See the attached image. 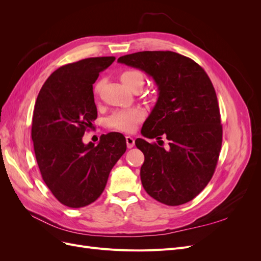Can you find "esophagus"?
I'll return each mask as SVG.
<instances>
[{
    "mask_svg": "<svg viewBox=\"0 0 261 261\" xmlns=\"http://www.w3.org/2000/svg\"><path fill=\"white\" fill-rule=\"evenodd\" d=\"M126 145H127V148H133L135 145V139L130 136H126Z\"/></svg>",
    "mask_w": 261,
    "mask_h": 261,
    "instance_id": "1",
    "label": "esophagus"
}]
</instances>
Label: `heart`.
I'll return each instance as SVG.
<instances>
[{
  "mask_svg": "<svg viewBox=\"0 0 261 261\" xmlns=\"http://www.w3.org/2000/svg\"><path fill=\"white\" fill-rule=\"evenodd\" d=\"M120 78L122 83L129 89H133L134 87L139 86L140 88L145 83L144 75L141 74L137 69H126L121 73ZM102 86V82L98 81L94 84L93 92L94 96H98ZM145 111L141 108H129L117 110L111 116L108 118V125L110 127L124 132V133H133L136 129L138 123L145 118Z\"/></svg>",
  "mask_w": 261,
  "mask_h": 261,
  "instance_id": "obj_1",
  "label": "heart"
}]
</instances>
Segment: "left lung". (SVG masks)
Segmentation results:
<instances>
[{
	"label": "left lung",
	"mask_w": 261,
	"mask_h": 261,
	"mask_svg": "<svg viewBox=\"0 0 261 261\" xmlns=\"http://www.w3.org/2000/svg\"><path fill=\"white\" fill-rule=\"evenodd\" d=\"M117 62L144 70L159 90L141 134L150 139L163 135L170 147L136 139L145 155L140 169L145 191L168 206L191 201L210 181L222 145L220 109L209 76L195 61L172 51L132 53Z\"/></svg>",
	"instance_id": "8db88e82"
}]
</instances>
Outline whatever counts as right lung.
<instances>
[{"instance_id":"obj_1","label":"right lung","mask_w":261,"mask_h":261,"mask_svg":"<svg viewBox=\"0 0 261 261\" xmlns=\"http://www.w3.org/2000/svg\"><path fill=\"white\" fill-rule=\"evenodd\" d=\"M114 60L89 58L61 66L36 101L31 138L38 167L55 198L69 208L96 201L126 151L125 137L115 132L102 135L97 146L83 143L98 116L92 85Z\"/></svg>"}]
</instances>
